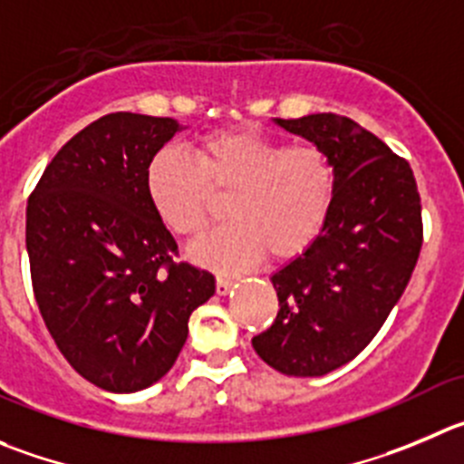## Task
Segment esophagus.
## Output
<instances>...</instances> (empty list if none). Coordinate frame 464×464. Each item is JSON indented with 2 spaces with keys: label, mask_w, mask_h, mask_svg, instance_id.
<instances>
[{
  "label": "esophagus",
  "mask_w": 464,
  "mask_h": 464,
  "mask_svg": "<svg viewBox=\"0 0 464 464\" xmlns=\"http://www.w3.org/2000/svg\"><path fill=\"white\" fill-rule=\"evenodd\" d=\"M232 286H235V280H232V277H216V294L218 295H227L229 291H232Z\"/></svg>",
  "instance_id": "esophagus-1"
}]
</instances>
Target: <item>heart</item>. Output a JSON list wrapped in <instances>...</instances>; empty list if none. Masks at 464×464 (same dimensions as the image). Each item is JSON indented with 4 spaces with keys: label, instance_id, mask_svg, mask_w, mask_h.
Segmentation results:
<instances>
[{
    "label": "heart",
    "instance_id": "heart-1",
    "mask_svg": "<svg viewBox=\"0 0 464 464\" xmlns=\"http://www.w3.org/2000/svg\"><path fill=\"white\" fill-rule=\"evenodd\" d=\"M337 175L316 145H286L255 127H225L193 140V161L163 148L148 161L145 193L161 223L184 239L205 235L214 193H229V220L191 248L220 273L305 253L328 223Z\"/></svg>",
    "mask_w": 464,
    "mask_h": 464
}]
</instances>
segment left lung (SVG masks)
I'll use <instances>...</instances> for the list:
<instances>
[{"instance_id": "1", "label": "left lung", "mask_w": 464, "mask_h": 464, "mask_svg": "<svg viewBox=\"0 0 464 464\" xmlns=\"http://www.w3.org/2000/svg\"><path fill=\"white\" fill-rule=\"evenodd\" d=\"M276 122L328 154L337 191L319 239L271 276L280 310L253 348L286 376H325L376 337L403 295L423 241L421 198L410 163L351 118Z\"/></svg>"}]
</instances>
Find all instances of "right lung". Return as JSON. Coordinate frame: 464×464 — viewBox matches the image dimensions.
<instances>
[{
  "mask_svg": "<svg viewBox=\"0 0 464 464\" xmlns=\"http://www.w3.org/2000/svg\"><path fill=\"white\" fill-rule=\"evenodd\" d=\"M179 130L173 118L102 116L56 152L26 202L43 321L70 367L116 394L170 372L188 316L216 291L209 271L175 262L145 193L148 161Z\"/></svg>",
  "mask_w": 464,
  "mask_h": 464,
  "instance_id": "obj_1",
  "label": "right lung"
}]
</instances>
